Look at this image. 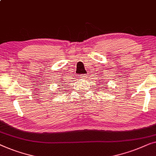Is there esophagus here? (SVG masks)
I'll use <instances>...</instances> for the list:
<instances>
[{
  "instance_id": "34e87169",
  "label": "esophagus",
  "mask_w": 156,
  "mask_h": 156,
  "mask_svg": "<svg viewBox=\"0 0 156 156\" xmlns=\"http://www.w3.org/2000/svg\"><path fill=\"white\" fill-rule=\"evenodd\" d=\"M78 77H79V78L84 79V78H85L87 77V75H86V74H83V75H80V76H78Z\"/></svg>"
}]
</instances>
